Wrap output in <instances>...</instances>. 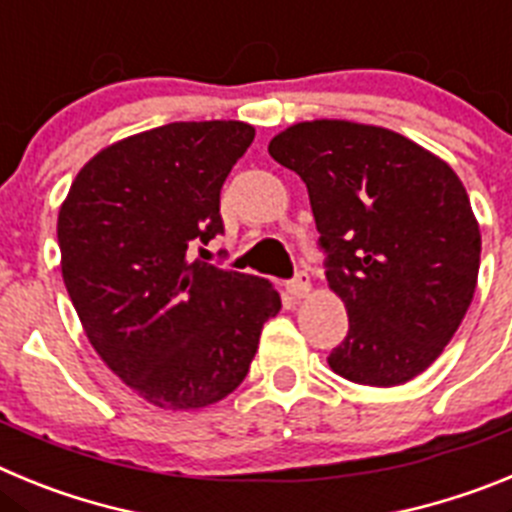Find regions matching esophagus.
I'll return each mask as SVG.
<instances>
[{
    "instance_id": "1",
    "label": "esophagus",
    "mask_w": 512,
    "mask_h": 512,
    "mask_svg": "<svg viewBox=\"0 0 512 512\" xmlns=\"http://www.w3.org/2000/svg\"><path fill=\"white\" fill-rule=\"evenodd\" d=\"M287 292L292 297H295V300H302V297L310 295V277H307L305 271H300V274H297L295 279H289V282H287Z\"/></svg>"
}]
</instances>
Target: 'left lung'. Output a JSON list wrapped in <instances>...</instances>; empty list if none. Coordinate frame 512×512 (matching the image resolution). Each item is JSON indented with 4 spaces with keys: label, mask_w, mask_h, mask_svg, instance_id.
Here are the masks:
<instances>
[{
    "label": "left lung",
    "mask_w": 512,
    "mask_h": 512,
    "mask_svg": "<svg viewBox=\"0 0 512 512\" xmlns=\"http://www.w3.org/2000/svg\"><path fill=\"white\" fill-rule=\"evenodd\" d=\"M269 153L305 182L325 279L348 312L330 369L366 387L418 377L477 287L482 235L456 171L395 130L351 120L295 122Z\"/></svg>",
    "instance_id": "obj_1"
}]
</instances>
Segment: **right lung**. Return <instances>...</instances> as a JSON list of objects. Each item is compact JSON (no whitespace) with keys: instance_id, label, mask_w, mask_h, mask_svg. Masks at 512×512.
<instances>
[{"instance_id":"obj_1","label":"right lung","mask_w":512,"mask_h":512,"mask_svg":"<svg viewBox=\"0 0 512 512\" xmlns=\"http://www.w3.org/2000/svg\"><path fill=\"white\" fill-rule=\"evenodd\" d=\"M253 135L248 122L205 120L122 138L81 166L58 210L61 274L81 328L156 408L228 397L282 310L274 284L189 251L223 233L220 189Z\"/></svg>"}]
</instances>
